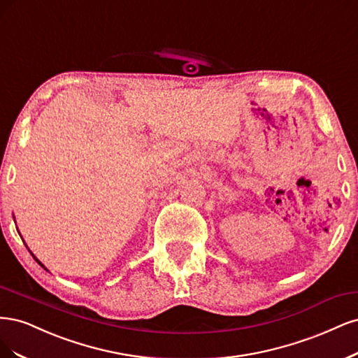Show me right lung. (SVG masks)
Listing matches in <instances>:
<instances>
[{
  "label": "right lung",
  "instance_id": "add662e5",
  "mask_svg": "<svg viewBox=\"0 0 358 358\" xmlns=\"http://www.w3.org/2000/svg\"><path fill=\"white\" fill-rule=\"evenodd\" d=\"M36 260H37V259H36ZM37 262H38V260H37ZM38 263H40V262H38ZM40 264H41V263H40ZM41 266H43V264H41Z\"/></svg>",
  "mask_w": 358,
  "mask_h": 358
}]
</instances>
